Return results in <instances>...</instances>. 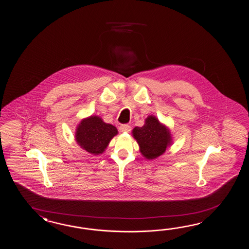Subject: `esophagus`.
<instances>
[{"mask_svg": "<svg viewBox=\"0 0 249 249\" xmlns=\"http://www.w3.org/2000/svg\"><path fill=\"white\" fill-rule=\"evenodd\" d=\"M130 129H131V127H130L129 125H127V124H123L122 126H120V131L121 132H129Z\"/></svg>", "mask_w": 249, "mask_h": 249, "instance_id": "1", "label": "esophagus"}]
</instances>
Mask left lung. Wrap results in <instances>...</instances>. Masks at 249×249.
Here are the masks:
<instances>
[{"mask_svg":"<svg viewBox=\"0 0 249 249\" xmlns=\"http://www.w3.org/2000/svg\"><path fill=\"white\" fill-rule=\"evenodd\" d=\"M133 138L138 142L141 155L147 160H154L165 153L172 144L171 130L159 120L149 115L144 120L143 127L133 128Z\"/></svg>","mask_w":249,"mask_h":249,"instance_id":"obj_1","label":"left lung"}]
</instances>
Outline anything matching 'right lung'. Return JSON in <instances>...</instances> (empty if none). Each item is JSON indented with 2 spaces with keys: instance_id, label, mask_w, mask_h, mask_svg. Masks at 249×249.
Returning a JSON list of instances; mask_svg holds the SVG:
<instances>
[{
  "instance_id": "obj_1",
  "label": "right lung",
  "mask_w": 249,
  "mask_h": 249,
  "mask_svg": "<svg viewBox=\"0 0 249 249\" xmlns=\"http://www.w3.org/2000/svg\"><path fill=\"white\" fill-rule=\"evenodd\" d=\"M117 134L116 127L105 123L101 117L92 115L78 123L75 140L82 149L91 155H98L105 152Z\"/></svg>"
}]
</instances>
